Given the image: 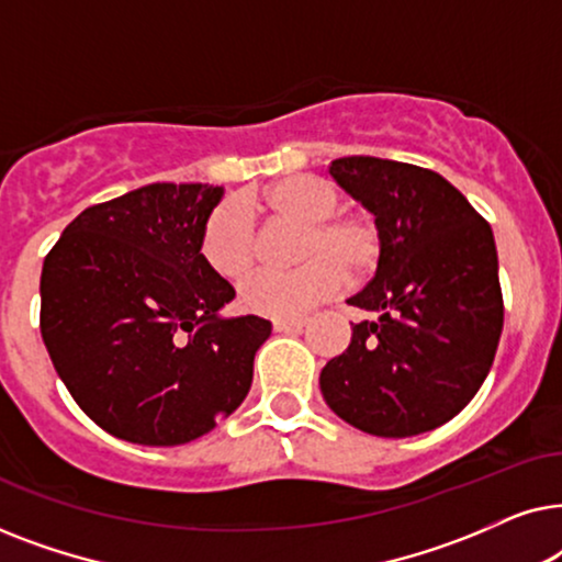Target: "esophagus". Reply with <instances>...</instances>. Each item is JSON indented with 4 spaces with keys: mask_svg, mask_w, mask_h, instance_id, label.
I'll use <instances>...</instances> for the list:
<instances>
[{
    "mask_svg": "<svg viewBox=\"0 0 562 562\" xmlns=\"http://www.w3.org/2000/svg\"><path fill=\"white\" fill-rule=\"evenodd\" d=\"M306 325L304 317H294V319H276L273 329L276 333H299Z\"/></svg>",
    "mask_w": 562,
    "mask_h": 562,
    "instance_id": "esophagus-1",
    "label": "esophagus"
}]
</instances>
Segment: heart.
Instances as JSON below:
<instances>
[{
  "label": "heart",
  "mask_w": 562,
  "mask_h": 562,
  "mask_svg": "<svg viewBox=\"0 0 562 562\" xmlns=\"http://www.w3.org/2000/svg\"><path fill=\"white\" fill-rule=\"evenodd\" d=\"M250 210L302 227L296 260L289 273H258L240 286L245 312L273 319L302 317L350 279H366L379 266L383 235L363 212H337L340 194L333 183L310 173L283 176L248 199ZM202 258L227 281L243 279L256 263V229L237 202H222L204 222Z\"/></svg>",
  "instance_id": "heart-1"
}]
</instances>
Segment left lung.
Returning <instances> with one entry per match:
<instances>
[{"mask_svg": "<svg viewBox=\"0 0 562 562\" xmlns=\"http://www.w3.org/2000/svg\"><path fill=\"white\" fill-rule=\"evenodd\" d=\"M333 179L379 222L375 276L348 299L375 312L352 325L342 356L319 373L329 409L375 437L445 425L475 396L504 327L488 222L440 173L389 158L348 156Z\"/></svg>", "mask_w": 562, "mask_h": 562, "instance_id": "8db88e82", "label": "left lung"}]
</instances>
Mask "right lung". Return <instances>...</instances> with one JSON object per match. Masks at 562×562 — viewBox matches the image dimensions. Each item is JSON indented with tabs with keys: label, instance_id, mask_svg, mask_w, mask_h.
<instances>
[{
	"label": "right lung",
	"instance_id": "1",
	"mask_svg": "<svg viewBox=\"0 0 562 562\" xmlns=\"http://www.w3.org/2000/svg\"><path fill=\"white\" fill-rule=\"evenodd\" d=\"M222 196L148 183L83 210L45 256V348L83 414L120 440L191 442L248 396L271 322L222 314L235 289L199 248Z\"/></svg>",
	"mask_w": 562,
	"mask_h": 562
}]
</instances>
